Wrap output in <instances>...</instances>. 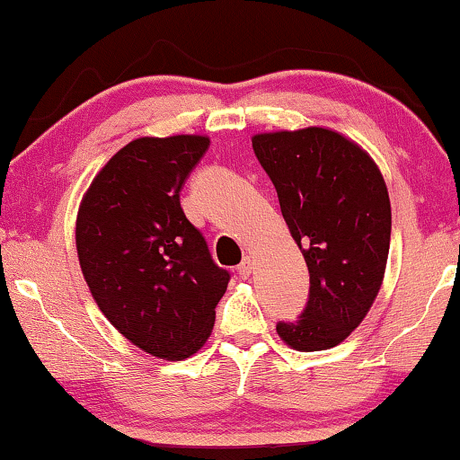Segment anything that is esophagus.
Segmentation results:
<instances>
[{"mask_svg":"<svg viewBox=\"0 0 460 460\" xmlns=\"http://www.w3.org/2000/svg\"><path fill=\"white\" fill-rule=\"evenodd\" d=\"M250 273H252V258L245 256L243 261L237 264V275L242 277V279H248Z\"/></svg>","mask_w":460,"mask_h":460,"instance_id":"obj_1","label":"esophagus"}]
</instances>
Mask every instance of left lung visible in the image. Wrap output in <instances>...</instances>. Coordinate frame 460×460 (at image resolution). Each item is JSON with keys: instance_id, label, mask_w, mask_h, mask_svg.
<instances>
[{"instance_id": "8db88e82", "label": "left lung", "mask_w": 460, "mask_h": 460, "mask_svg": "<svg viewBox=\"0 0 460 460\" xmlns=\"http://www.w3.org/2000/svg\"><path fill=\"white\" fill-rule=\"evenodd\" d=\"M252 147L310 270L306 310L277 333L294 350H329L360 325L384 283L392 233L384 174L329 127L256 133Z\"/></svg>"}]
</instances>
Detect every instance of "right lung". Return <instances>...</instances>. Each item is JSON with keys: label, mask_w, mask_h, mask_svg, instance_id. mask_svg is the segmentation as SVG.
<instances>
[{"label": "right lung", "mask_w": 460, "mask_h": 460, "mask_svg": "<svg viewBox=\"0 0 460 460\" xmlns=\"http://www.w3.org/2000/svg\"><path fill=\"white\" fill-rule=\"evenodd\" d=\"M206 135L137 137L95 174L76 212V254L116 332L156 358L196 354L215 327L229 273L212 262L179 191Z\"/></svg>", "instance_id": "obj_1"}]
</instances>
